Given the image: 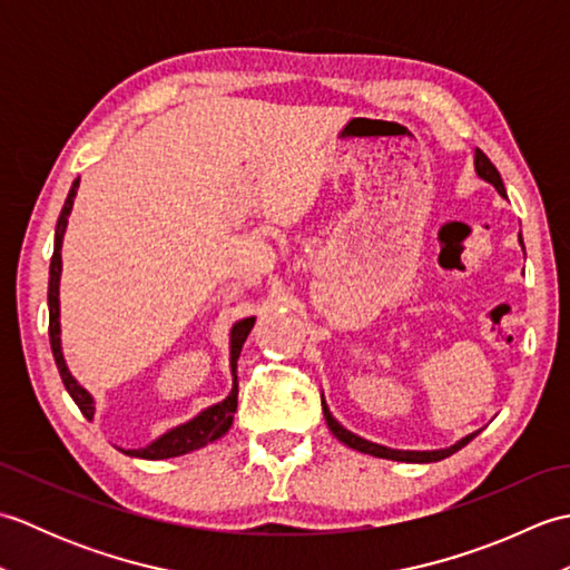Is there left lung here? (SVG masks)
<instances>
[{"mask_svg":"<svg viewBox=\"0 0 570 570\" xmlns=\"http://www.w3.org/2000/svg\"><path fill=\"white\" fill-rule=\"evenodd\" d=\"M475 168H478L480 178H485L488 184H492L494 188H498L500 196H507V193H504V184H502V176H500L498 168H494V164L488 159L485 151L475 149ZM323 414H325V423H328V429L333 431V435H335L337 441H343L345 445L355 448V451H360V453H370V455H374V458H386V460H402V463H435V460H443V458H448V455H453L455 451H460V448L468 445V443L480 433V431L470 433V435H465L463 441H458V443L451 445V448H443V451H392V448L370 443V441H365V439H360V435L350 433L347 429H343L341 423H337V421L331 416V411H328V406H325V404H323Z\"/></svg>","mask_w":570,"mask_h":570,"instance_id":"obj_1","label":"left lung"}]
</instances>
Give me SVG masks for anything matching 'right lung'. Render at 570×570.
Segmentation results:
<instances>
[{"label":"right lung","instance_id":"1","mask_svg":"<svg viewBox=\"0 0 570 570\" xmlns=\"http://www.w3.org/2000/svg\"><path fill=\"white\" fill-rule=\"evenodd\" d=\"M80 180L76 178L70 186L68 198L63 203V210L58 215L56 223V242H53V257H51V272H48V337H51V350L56 357V367L60 372V380H63L68 394L72 396V402L78 404L85 419H92L95 406H92V396L82 390V386L72 380V374L66 367L63 353H60V323H58V282H60V245H63V233L68 225V215L72 208V198L78 193ZM254 328V318H245L235 323L233 335H229V367H233V392L225 399V402L215 404L210 409L200 411L196 419H190L184 426H176L168 433H164L161 439H156L151 445L139 448V451H125L127 455L135 458H147V460H164V458H176L190 451H198V448L208 445L213 441L220 439V435L227 433V429L233 426V416L237 411V357L242 353V345H245L249 331Z\"/></svg>","mask_w":570,"mask_h":570}]
</instances>
